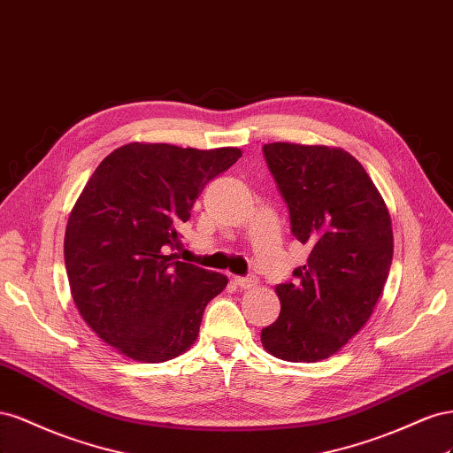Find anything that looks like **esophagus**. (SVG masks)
Here are the masks:
<instances>
[{"label": "esophagus", "mask_w": 453, "mask_h": 453, "mask_svg": "<svg viewBox=\"0 0 453 453\" xmlns=\"http://www.w3.org/2000/svg\"><path fill=\"white\" fill-rule=\"evenodd\" d=\"M234 282L237 284L239 288H244V290L256 287V279L254 277H234Z\"/></svg>", "instance_id": "1"}]
</instances>
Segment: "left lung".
I'll return each mask as SVG.
<instances>
[{
	"label": "left lung",
	"instance_id": "obj_1",
	"mask_svg": "<svg viewBox=\"0 0 453 453\" xmlns=\"http://www.w3.org/2000/svg\"><path fill=\"white\" fill-rule=\"evenodd\" d=\"M264 157L294 237L311 252L294 280L277 284L280 313L262 343L277 358L317 363L372 317L393 262L391 216L365 166L342 148L273 142Z\"/></svg>",
	"mask_w": 453,
	"mask_h": 453
}]
</instances>
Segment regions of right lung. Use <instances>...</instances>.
<instances>
[{
  "instance_id": "1",
  "label": "right lung",
  "mask_w": 453,
  "mask_h": 453,
  "mask_svg": "<svg viewBox=\"0 0 453 453\" xmlns=\"http://www.w3.org/2000/svg\"><path fill=\"white\" fill-rule=\"evenodd\" d=\"M239 148L131 142L88 178L64 235L72 298L108 345L138 363H165L196 343L203 311L227 277L180 262L178 226Z\"/></svg>"
}]
</instances>
